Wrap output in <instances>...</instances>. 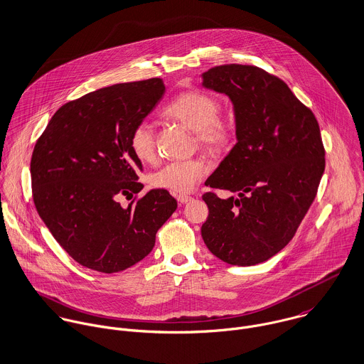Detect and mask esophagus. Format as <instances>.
Here are the masks:
<instances>
[{
  "instance_id": "34e87169",
  "label": "esophagus",
  "mask_w": 364,
  "mask_h": 364,
  "mask_svg": "<svg viewBox=\"0 0 364 364\" xmlns=\"http://www.w3.org/2000/svg\"><path fill=\"white\" fill-rule=\"evenodd\" d=\"M176 199H178V202H179V203L185 205V203H188V202H191V200H192V196L181 193V195H178V196H176Z\"/></svg>"
}]
</instances>
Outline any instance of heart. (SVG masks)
Here are the masks:
<instances>
[{
	"label": "heart",
	"mask_w": 364,
	"mask_h": 364,
	"mask_svg": "<svg viewBox=\"0 0 364 364\" xmlns=\"http://www.w3.org/2000/svg\"><path fill=\"white\" fill-rule=\"evenodd\" d=\"M165 114L195 132L198 144L210 153L224 151L235 137L234 119L221 112L218 98L199 90L175 97L165 106ZM130 149L141 162H153L156 156V132L150 122H140L130 134ZM208 165L202 158L172 161L151 175L156 188L175 193H188L208 175Z\"/></svg>",
	"instance_id": "heart-1"
}]
</instances>
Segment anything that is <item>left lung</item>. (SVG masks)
Listing matches in <instances>:
<instances>
[{
    "mask_svg": "<svg viewBox=\"0 0 364 364\" xmlns=\"http://www.w3.org/2000/svg\"><path fill=\"white\" fill-rule=\"evenodd\" d=\"M203 85L232 101L238 139L206 185L238 196L203 193L202 237L218 259L252 266L293 240L316 196L325 169L319 126L283 80L257 65H215Z\"/></svg>",
    "mask_w": 364,
    "mask_h": 364,
    "instance_id": "left-lung-1",
    "label": "left lung"
}]
</instances>
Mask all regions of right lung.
Returning a JSON list of instances; mask_svg holds the SVG:
<instances>
[{
  "instance_id": "right-lung-1",
  "label": "right lung",
  "mask_w": 364,
  "mask_h": 364,
  "mask_svg": "<svg viewBox=\"0 0 364 364\" xmlns=\"http://www.w3.org/2000/svg\"><path fill=\"white\" fill-rule=\"evenodd\" d=\"M165 92L161 78L116 84L63 105L38 139L31 159L36 210L63 250L102 273L144 259L156 231L176 210L165 189L139 196L141 161L133 129ZM135 199L123 209L120 196Z\"/></svg>"
}]
</instances>
